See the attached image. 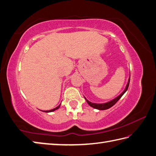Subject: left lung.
I'll list each match as a JSON object with an SVG mask.
<instances>
[{
	"mask_svg": "<svg viewBox=\"0 0 156 156\" xmlns=\"http://www.w3.org/2000/svg\"><path fill=\"white\" fill-rule=\"evenodd\" d=\"M130 76H129V80H128V83L126 86V88H125L124 90L123 91L122 93L120 95L118 96L117 97H115V99H112L111 101H109L108 102H106L104 103H92L89 101L87 100L86 97H84V99H86L87 102L88 103V104L89 105L90 107H92V108H94V109H99V110H105V109H108L109 108H112V107L115 105L118 101L120 99L122 96L123 95V94L126 92V90H128V88H129V83H130Z\"/></svg>",
	"mask_w": 156,
	"mask_h": 156,
	"instance_id": "left-lung-1",
	"label": "left lung"
}]
</instances>
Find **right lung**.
I'll return each instance as SVG.
<instances>
[{
    "label": "right lung",
    "instance_id": "add662e5",
    "mask_svg": "<svg viewBox=\"0 0 156 156\" xmlns=\"http://www.w3.org/2000/svg\"><path fill=\"white\" fill-rule=\"evenodd\" d=\"M60 106H61V104L59 105H58L57 108H54V109H50V110H48V111H42V112H47V113H48V112H54V111H55V110H57V109H59V108H60Z\"/></svg>",
    "mask_w": 156,
    "mask_h": 156
}]
</instances>
